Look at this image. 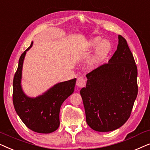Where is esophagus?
<instances>
[{
  "instance_id": "34e87169",
  "label": "esophagus",
  "mask_w": 150,
  "mask_h": 150,
  "mask_svg": "<svg viewBox=\"0 0 150 150\" xmlns=\"http://www.w3.org/2000/svg\"><path fill=\"white\" fill-rule=\"evenodd\" d=\"M85 83H86L85 79H84L83 77H79L77 79V81H76V85L80 88L83 87H85Z\"/></svg>"
}]
</instances>
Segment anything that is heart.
<instances>
[{"label": "heart", "mask_w": 150, "mask_h": 150, "mask_svg": "<svg viewBox=\"0 0 150 150\" xmlns=\"http://www.w3.org/2000/svg\"><path fill=\"white\" fill-rule=\"evenodd\" d=\"M95 52L90 61V66L92 68L99 67L102 63L107 58L112 50L111 44L107 40L102 41L100 37L91 38L83 46L82 52H89L95 49Z\"/></svg>", "instance_id": "1"}]
</instances>
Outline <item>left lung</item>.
Returning <instances> with one entry per match:
<instances>
[{
	"label": "left lung",
	"instance_id": "8db88e82",
	"mask_svg": "<svg viewBox=\"0 0 150 150\" xmlns=\"http://www.w3.org/2000/svg\"><path fill=\"white\" fill-rule=\"evenodd\" d=\"M117 49L108 63L88 73L81 95L86 121L98 132H110L123 126L130 117L138 93L137 67L122 35Z\"/></svg>",
	"mask_w": 150,
	"mask_h": 150
}]
</instances>
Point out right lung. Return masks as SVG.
<instances>
[{"label": "right lung", "mask_w": 150, "mask_h": 150, "mask_svg": "<svg viewBox=\"0 0 150 150\" xmlns=\"http://www.w3.org/2000/svg\"><path fill=\"white\" fill-rule=\"evenodd\" d=\"M32 46L33 42L20 57L13 81V103L16 112L27 128L34 132L48 134L59 128L61 106L74 91L76 79L57 84L37 98L26 96L21 87L22 69L26 51Z\"/></svg>", "instance_id": "1"}]
</instances>
